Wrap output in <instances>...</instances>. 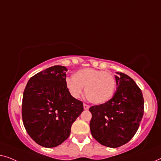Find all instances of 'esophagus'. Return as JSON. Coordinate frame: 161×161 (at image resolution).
I'll return each instance as SVG.
<instances>
[{
  "label": "esophagus",
  "instance_id": "obj_1",
  "mask_svg": "<svg viewBox=\"0 0 161 161\" xmlns=\"http://www.w3.org/2000/svg\"><path fill=\"white\" fill-rule=\"evenodd\" d=\"M83 108H84V110H89V105H87V104H83Z\"/></svg>",
  "mask_w": 161,
  "mask_h": 161
}]
</instances>
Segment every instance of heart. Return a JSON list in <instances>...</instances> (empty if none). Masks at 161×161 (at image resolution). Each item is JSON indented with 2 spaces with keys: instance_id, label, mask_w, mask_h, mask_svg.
<instances>
[{
  "instance_id": "heart-1",
  "label": "heart",
  "mask_w": 161,
  "mask_h": 161,
  "mask_svg": "<svg viewBox=\"0 0 161 161\" xmlns=\"http://www.w3.org/2000/svg\"><path fill=\"white\" fill-rule=\"evenodd\" d=\"M66 85L73 97H80L83 88H85V95L88 100L100 105L113 97L116 90V79L111 72L86 68L78 70L72 78H67Z\"/></svg>"
}]
</instances>
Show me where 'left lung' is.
Returning a JSON list of instances; mask_svg holds the SVG:
<instances>
[{
	"instance_id": "obj_1",
	"label": "left lung",
	"mask_w": 161,
	"mask_h": 161,
	"mask_svg": "<svg viewBox=\"0 0 161 161\" xmlns=\"http://www.w3.org/2000/svg\"><path fill=\"white\" fill-rule=\"evenodd\" d=\"M116 74L117 87L113 97L89 108L92 136L100 144L111 148L122 146L133 137L144 108L142 92L135 81L122 72Z\"/></svg>"
}]
</instances>
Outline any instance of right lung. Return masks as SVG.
<instances>
[{"instance_id":"right-lung-1","label":"right lung","mask_w":161,"mask_h":161,"mask_svg":"<svg viewBox=\"0 0 161 161\" xmlns=\"http://www.w3.org/2000/svg\"><path fill=\"white\" fill-rule=\"evenodd\" d=\"M63 66L39 72L28 80L22 103V118L30 137L42 147L58 146L69 136L71 127L83 111L66 85Z\"/></svg>"}]
</instances>
